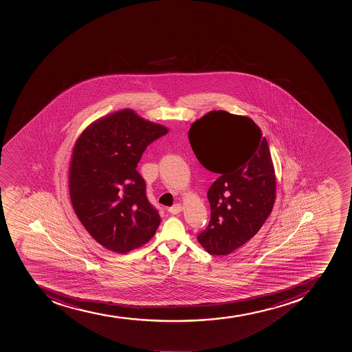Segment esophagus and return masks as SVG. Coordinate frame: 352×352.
Here are the masks:
<instances>
[{"instance_id": "1", "label": "esophagus", "mask_w": 352, "mask_h": 352, "mask_svg": "<svg viewBox=\"0 0 352 352\" xmlns=\"http://www.w3.org/2000/svg\"><path fill=\"white\" fill-rule=\"evenodd\" d=\"M184 210L182 208V205L181 204H175L172 208H168V211L171 213V214H177V213H180L181 211Z\"/></svg>"}]
</instances>
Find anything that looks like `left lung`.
Instances as JSON below:
<instances>
[{
    "label": "left lung",
    "instance_id": "obj_1",
    "mask_svg": "<svg viewBox=\"0 0 352 352\" xmlns=\"http://www.w3.org/2000/svg\"><path fill=\"white\" fill-rule=\"evenodd\" d=\"M188 138L199 163L220 175L208 189L211 220L197 241L210 254H230L254 237L275 204L268 142L252 118L225 111L195 121Z\"/></svg>",
    "mask_w": 352,
    "mask_h": 352
}]
</instances>
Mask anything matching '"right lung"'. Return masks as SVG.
Wrapping results in <instances>:
<instances>
[{
  "label": "right lung",
  "mask_w": 352,
  "mask_h": 352,
  "mask_svg": "<svg viewBox=\"0 0 352 352\" xmlns=\"http://www.w3.org/2000/svg\"><path fill=\"white\" fill-rule=\"evenodd\" d=\"M166 127L122 109L99 118L75 142L69 195L77 218L104 248L125 254L151 241L161 217L135 170L148 144Z\"/></svg>",
  "instance_id": "1"
}]
</instances>
